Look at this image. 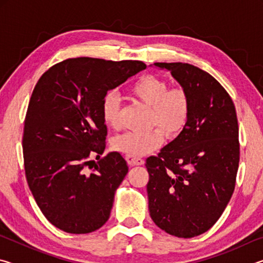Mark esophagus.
I'll return each mask as SVG.
<instances>
[{
  "label": "esophagus",
  "instance_id": "obj_1",
  "mask_svg": "<svg viewBox=\"0 0 263 263\" xmlns=\"http://www.w3.org/2000/svg\"><path fill=\"white\" fill-rule=\"evenodd\" d=\"M125 159L130 166H141V164H144V160L140 158H135V157H130V155H126Z\"/></svg>",
  "mask_w": 263,
  "mask_h": 263
}]
</instances>
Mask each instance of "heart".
I'll return each mask as SVG.
<instances>
[{
    "mask_svg": "<svg viewBox=\"0 0 263 263\" xmlns=\"http://www.w3.org/2000/svg\"><path fill=\"white\" fill-rule=\"evenodd\" d=\"M130 95L149 108L148 126L155 127L145 133L125 132L114 138L112 148L117 152L139 158L161 147L164 135L175 138L183 131L189 119L190 101L183 88H169L163 79L142 75L130 87ZM101 116L106 126L121 125L119 101L115 91H108L102 99Z\"/></svg>",
    "mask_w": 263,
    "mask_h": 263,
    "instance_id": "1",
    "label": "heart"
}]
</instances>
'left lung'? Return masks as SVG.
<instances>
[{"mask_svg":"<svg viewBox=\"0 0 263 263\" xmlns=\"http://www.w3.org/2000/svg\"><path fill=\"white\" fill-rule=\"evenodd\" d=\"M189 96L185 127L157 157L146 160L149 215L168 234L193 238L224 212L239 167L237 112L228 91L205 70L182 62H155Z\"/></svg>","mask_w":263,"mask_h":263,"instance_id":"8db88e82","label":"left lung"}]
</instances>
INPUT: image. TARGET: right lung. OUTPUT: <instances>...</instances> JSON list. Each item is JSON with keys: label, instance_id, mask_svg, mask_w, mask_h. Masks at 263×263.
<instances>
[{"label": "right lung", "instance_id": "add662e5", "mask_svg": "<svg viewBox=\"0 0 263 263\" xmlns=\"http://www.w3.org/2000/svg\"><path fill=\"white\" fill-rule=\"evenodd\" d=\"M145 68L141 61L73 58L35 84L24 122V168L35 203L55 228L84 234L109 219L128 167L118 152L101 158L108 133L102 99ZM92 155L99 161L90 166Z\"/></svg>", "mask_w": 263, "mask_h": 263}]
</instances>
